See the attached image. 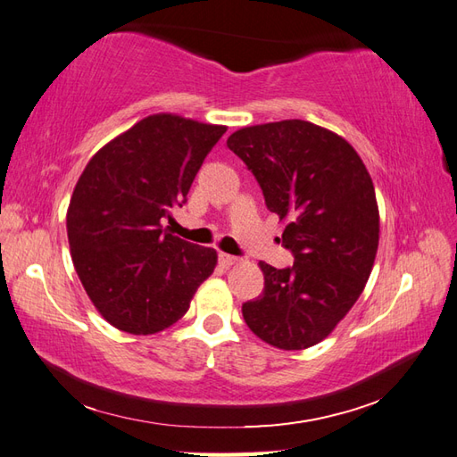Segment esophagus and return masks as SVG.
<instances>
[{"label": "esophagus", "mask_w": 457, "mask_h": 457, "mask_svg": "<svg viewBox=\"0 0 457 457\" xmlns=\"http://www.w3.org/2000/svg\"><path fill=\"white\" fill-rule=\"evenodd\" d=\"M218 259H220V265H221V267H226V269H228V267H231V265H236L237 261H239L237 257H234V255H228V253H220V255H218Z\"/></svg>", "instance_id": "34e87169"}]
</instances>
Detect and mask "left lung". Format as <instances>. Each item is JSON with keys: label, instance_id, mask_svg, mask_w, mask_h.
I'll list each match as a JSON object with an SVG mask.
<instances>
[{"label": "left lung", "instance_id": "8db88e82", "mask_svg": "<svg viewBox=\"0 0 457 457\" xmlns=\"http://www.w3.org/2000/svg\"><path fill=\"white\" fill-rule=\"evenodd\" d=\"M228 147L253 172L265 204L287 221L295 263L261 261L263 295L244 304L245 324L278 349H306L332 334L375 263L378 208L373 180L344 137L303 120L253 125Z\"/></svg>", "mask_w": 457, "mask_h": 457}]
</instances>
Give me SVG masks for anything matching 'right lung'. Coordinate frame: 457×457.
I'll list each match as a JSON object with an SVG mask.
<instances>
[{
  "mask_svg": "<svg viewBox=\"0 0 457 457\" xmlns=\"http://www.w3.org/2000/svg\"><path fill=\"white\" fill-rule=\"evenodd\" d=\"M223 133L154 113L104 145L76 182L66 212L72 263L96 310L121 332L149 336L179 322L216 269V249L162 223Z\"/></svg>",
  "mask_w": 457,
  "mask_h": 457,
  "instance_id": "1",
  "label": "right lung"
}]
</instances>
